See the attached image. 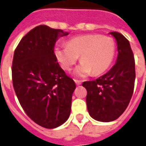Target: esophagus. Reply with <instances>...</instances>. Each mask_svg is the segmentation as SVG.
<instances>
[{
    "instance_id": "esophagus-1",
    "label": "esophagus",
    "mask_w": 146,
    "mask_h": 146,
    "mask_svg": "<svg viewBox=\"0 0 146 146\" xmlns=\"http://www.w3.org/2000/svg\"><path fill=\"white\" fill-rule=\"evenodd\" d=\"M74 82L76 83V85H80L81 84V81H80L78 80H74Z\"/></svg>"
}]
</instances>
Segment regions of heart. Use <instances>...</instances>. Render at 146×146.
<instances>
[{"label": "heart", "instance_id": "b5f03b06", "mask_svg": "<svg viewBox=\"0 0 146 146\" xmlns=\"http://www.w3.org/2000/svg\"><path fill=\"white\" fill-rule=\"evenodd\" d=\"M116 46L113 38L99 34L76 36L67 42L66 46H57L54 49L56 60L62 68L69 71L80 55L82 62L73 74L85 77L93 72L99 75L109 69L115 56Z\"/></svg>", "mask_w": 146, "mask_h": 146}]
</instances>
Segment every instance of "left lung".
I'll return each instance as SVG.
<instances>
[{
    "label": "left lung",
    "instance_id": "8db88e82",
    "mask_svg": "<svg viewBox=\"0 0 146 146\" xmlns=\"http://www.w3.org/2000/svg\"><path fill=\"white\" fill-rule=\"evenodd\" d=\"M110 33L117 44L116 63L103 76L82 84L88 92L86 102L89 114L101 122H111L122 115L135 87V58L130 43L121 33Z\"/></svg>",
    "mask_w": 146,
    "mask_h": 146
}]
</instances>
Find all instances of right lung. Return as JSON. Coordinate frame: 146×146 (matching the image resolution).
<instances>
[{
	"label": "right lung",
	"mask_w": 146,
	"mask_h": 146,
	"mask_svg": "<svg viewBox=\"0 0 146 146\" xmlns=\"http://www.w3.org/2000/svg\"><path fill=\"white\" fill-rule=\"evenodd\" d=\"M68 34L40 25L22 38L14 53L11 72L16 96L27 116L45 128L59 127L70 115L76 84L54 54L56 40Z\"/></svg>",
	"instance_id": "add662e5"
}]
</instances>
